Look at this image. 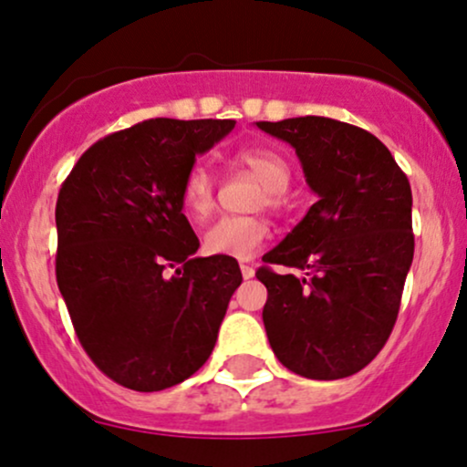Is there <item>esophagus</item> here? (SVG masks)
<instances>
[{
    "label": "esophagus",
    "mask_w": 467,
    "mask_h": 467,
    "mask_svg": "<svg viewBox=\"0 0 467 467\" xmlns=\"http://www.w3.org/2000/svg\"><path fill=\"white\" fill-rule=\"evenodd\" d=\"M241 276L252 278V276H254V267L248 265V264H241Z\"/></svg>",
    "instance_id": "34e87169"
}]
</instances>
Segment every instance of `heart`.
Returning a JSON list of instances; mask_svg holds the SVG:
<instances>
[{"mask_svg":"<svg viewBox=\"0 0 467 467\" xmlns=\"http://www.w3.org/2000/svg\"><path fill=\"white\" fill-rule=\"evenodd\" d=\"M241 164H245L265 191L270 192V202L276 195L287 191L289 186V166L283 155L272 149H244L239 153ZM182 203L186 213L195 219H203L211 215L215 206V180H213L211 169L206 164H192L186 173L184 184H182ZM267 239V226L261 219L254 217H222L213 223L203 234V245L211 254L233 256V259H250L256 250L264 245Z\"/></svg>","mask_w":467,"mask_h":467,"instance_id":"heart-1","label":"heart"}]
</instances>
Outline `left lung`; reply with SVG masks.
Wrapping results in <instances>:
<instances>
[{
    "mask_svg": "<svg viewBox=\"0 0 467 467\" xmlns=\"http://www.w3.org/2000/svg\"><path fill=\"white\" fill-rule=\"evenodd\" d=\"M287 142L318 197L265 264L264 325L283 367L309 379L349 378L378 356L393 331L412 264L409 178L373 133L331 118L256 122Z\"/></svg>",
    "mask_w": 467,
    "mask_h": 467,
    "instance_id": "1",
    "label": "left lung"
}]
</instances>
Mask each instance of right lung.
<instances>
[{"mask_svg": "<svg viewBox=\"0 0 467 467\" xmlns=\"http://www.w3.org/2000/svg\"><path fill=\"white\" fill-rule=\"evenodd\" d=\"M233 130L213 118L138 122L92 144L58 191V289L83 349L122 387H175L215 349L244 278L233 256H192L182 184Z\"/></svg>", "mask_w": 467, "mask_h": 467, "instance_id": "1", "label": "right lung"}]
</instances>
